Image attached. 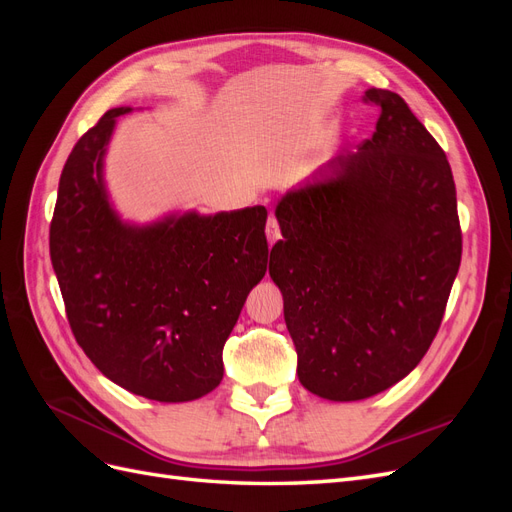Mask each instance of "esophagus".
<instances>
[{"label":"esophagus","mask_w":512,"mask_h":512,"mask_svg":"<svg viewBox=\"0 0 512 512\" xmlns=\"http://www.w3.org/2000/svg\"><path fill=\"white\" fill-rule=\"evenodd\" d=\"M282 237V232H280V224H277V220L273 218V215H271V218L267 220V239H269V243L273 245L277 239H280Z\"/></svg>","instance_id":"34e87169"}]
</instances>
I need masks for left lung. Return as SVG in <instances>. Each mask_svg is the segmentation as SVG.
Masks as SVG:
<instances>
[{"label":"left lung","instance_id":"obj_1","mask_svg":"<svg viewBox=\"0 0 512 512\" xmlns=\"http://www.w3.org/2000/svg\"><path fill=\"white\" fill-rule=\"evenodd\" d=\"M363 100L380 106L374 136L277 203L269 262L299 382L331 401L382 393L421 363L461 262L442 147L393 91Z\"/></svg>","mask_w":512,"mask_h":512}]
</instances>
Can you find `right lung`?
Listing matches in <instances>:
<instances>
[{
    "label": "right lung",
    "instance_id": "1",
    "mask_svg": "<svg viewBox=\"0 0 512 512\" xmlns=\"http://www.w3.org/2000/svg\"><path fill=\"white\" fill-rule=\"evenodd\" d=\"M130 111L104 113L68 156L51 220V262L89 361L121 389L177 404L222 382L226 339L267 273V209L121 222L102 168L115 121Z\"/></svg>",
    "mask_w": 512,
    "mask_h": 512
}]
</instances>
